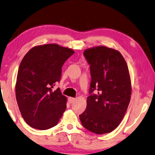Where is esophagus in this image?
I'll list each match as a JSON object with an SVG mask.
<instances>
[{
  "label": "esophagus",
  "instance_id": "obj_1",
  "mask_svg": "<svg viewBox=\"0 0 155 155\" xmlns=\"http://www.w3.org/2000/svg\"><path fill=\"white\" fill-rule=\"evenodd\" d=\"M75 98H73V97H69L68 98V101L70 104H73V103L75 101Z\"/></svg>",
  "mask_w": 155,
  "mask_h": 155
}]
</instances>
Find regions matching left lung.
Segmentation results:
<instances>
[{"instance_id": "left-lung-1", "label": "left lung", "mask_w": 155, "mask_h": 155, "mask_svg": "<svg viewBox=\"0 0 155 155\" xmlns=\"http://www.w3.org/2000/svg\"><path fill=\"white\" fill-rule=\"evenodd\" d=\"M83 54L90 66L91 79L87 107L80 120L94 134L110 133L122 120L131 99L127 64L120 51L104 46L87 49Z\"/></svg>"}]
</instances>
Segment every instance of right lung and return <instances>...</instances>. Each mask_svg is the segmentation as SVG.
<instances>
[{"mask_svg":"<svg viewBox=\"0 0 155 155\" xmlns=\"http://www.w3.org/2000/svg\"><path fill=\"white\" fill-rule=\"evenodd\" d=\"M74 54L71 49L47 44L31 49L18 70L15 93L24 120L34 129L46 130L56 126L66 109V97L59 88L63 65Z\"/></svg>","mask_w":155,"mask_h":155,"instance_id":"right-lung-1","label":"right lung"}]
</instances>
